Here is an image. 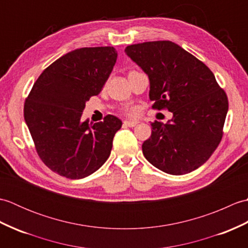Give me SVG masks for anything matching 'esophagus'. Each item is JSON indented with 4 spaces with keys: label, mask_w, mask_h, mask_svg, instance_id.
<instances>
[{
    "label": "esophagus",
    "mask_w": 248,
    "mask_h": 248,
    "mask_svg": "<svg viewBox=\"0 0 248 248\" xmlns=\"http://www.w3.org/2000/svg\"><path fill=\"white\" fill-rule=\"evenodd\" d=\"M124 124H125V125H128V127H130V128H133V127H135L136 124H139V121L138 120H124Z\"/></svg>",
    "instance_id": "obj_1"
}]
</instances>
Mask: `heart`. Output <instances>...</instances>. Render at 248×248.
I'll list each match as a JSON object with an SVG mask.
<instances>
[{"mask_svg":"<svg viewBox=\"0 0 248 248\" xmlns=\"http://www.w3.org/2000/svg\"><path fill=\"white\" fill-rule=\"evenodd\" d=\"M135 112V110L133 109V108H131V109H128V113H130V114H133Z\"/></svg>","mask_w":248,"mask_h":248,"instance_id":"1","label":"heart"}]
</instances>
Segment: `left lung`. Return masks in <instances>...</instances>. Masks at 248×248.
I'll return each mask as SVG.
<instances>
[{
    "label": "left lung",
    "instance_id": "1",
    "mask_svg": "<svg viewBox=\"0 0 248 248\" xmlns=\"http://www.w3.org/2000/svg\"><path fill=\"white\" fill-rule=\"evenodd\" d=\"M124 52L149 78L152 108L173 115L167 124H151L141 146L147 161L170 175L197 170L222 140L227 94L202 62L172 41L131 45Z\"/></svg>",
    "mask_w": 248,
    "mask_h": 248
}]
</instances>
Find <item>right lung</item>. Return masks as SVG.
<instances>
[{
    "instance_id": "add662e5",
    "label": "right lung",
    "mask_w": 248,
    "mask_h": 248,
    "mask_svg": "<svg viewBox=\"0 0 248 248\" xmlns=\"http://www.w3.org/2000/svg\"><path fill=\"white\" fill-rule=\"evenodd\" d=\"M117 60L113 46L73 50L46 68L24 103L36 151L52 171L82 179L108 159L123 123L113 115L82 121L85 103L101 92Z\"/></svg>"
}]
</instances>
